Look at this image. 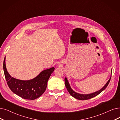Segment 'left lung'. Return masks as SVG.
Returning <instances> with one entry per match:
<instances>
[{"instance_id": "left-lung-1", "label": "left lung", "mask_w": 120, "mask_h": 120, "mask_svg": "<svg viewBox=\"0 0 120 120\" xmlns=\"http://www.w3.org/2000/svg\"><path fill=\"white\" fill-rule=\"evenodd\" d=\"M111 77H110V78L109 79V80H108V82H107V83L105 84V85L104 86V87L101 89L100 90H99L97 91V92L90 94H80L78 93H77L76 92H75L74 91H73L72 89L71 88L70 86L69 85V84L68 82V79H67L66 78H65L64 79V81H65V87L68 90V92H69V93L70 94V95L71 96H72L73 97H74V98L79 99V100H87L90 98H92L95 96H97L98 94H99L100 93H101L103 90H104L107 87L108 85L109 84L110 81L111 80Z\"/></svg>"}]
</instances>
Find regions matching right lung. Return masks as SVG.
I'll return each mask as SVG.
<instances>
[{
  "label": "right lung",
  "mask_w": 120,
  "mask_h": 120,
  "mask_svg": "<svg viewBox=\"0 0 120 120\" xmlns=\"http://www.w3.org/2000/svg\"><path fill=\"white\" fill-rule=\"evenodd\" d=\"M3 70L8 87L14 94L24 99L34 100L40 97L45 92L48 81L55 68H52L43 70L32 80L22 81L12 77L9 75L6 68L5 57Z\"/></svg>",
  "instance_id": "obj_1"
}]
</instances>
